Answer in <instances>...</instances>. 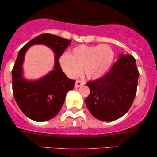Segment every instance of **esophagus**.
Wrapping results in <instances>:
<instances>
[{"label": "esophagus", "instance_id": "34e87169", "mask_svg": "<svg viewBox=\"0 0 157 157\" xmlns=\"http://www.w3.org/2000/svg\"><path fill=\"white\" fill-rule=\"evenodd\" d=\"M86 83V82H84V81L82 80H77L76 81V82H75V88H79L80 87V86H83V85Z\"/></svg>", "mask_w": 157, "mask_h": 157}]
</instances>
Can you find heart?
Instances as JSON below:
<instances>
[{"instance_id":"1","label":"heart","mask_w":157,"mask_h":157,"mask_svg":"<svg viewBox=\"0 0 157 157\" xmlns=\"http://www.w3.org/2000/svg\"><path fill=\"white\" fill-rule=\"evenodd\" d=\"M114 58V52L108 44L75 47L68 54L60 57V63L68 76L77 77L82 72L88 78L97 79L109 71Z\"/></svg>"}]
</instances>
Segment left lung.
Returning a JSON list of instances; mask_svg holds the SVG:
<instances>
[{"label":"left lung","instance_id":"8db88e82","mask_svg":"<svg viewBox=\"0 0 157 157\" xmlns=\"http://www.w3.org/2000/svg\"><path fill=\"white\" fill-rule=\"evenodd\" d=\"M139 75L134 57L121 54L105 75L86 83L90 94L85 102L90 113L102 121L122 117L134 100Z\"/></svg>","mask_w":157,"mask_h":157}]
</instances>
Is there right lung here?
Listing matches in <instances>:
<instances>
[{"instance_id":"right-lung-1","label":"right lung","mask_w":157,"mask_h":157,"mask_svg":"<svg viewBox=\"0 0 157 157\" xmlns=\"http://www.w3.org/2000/svg\"><path fill=\"white\" fill-rule=\"evenodd\" d=\"M71 40L52 34H42L35 37L20 50L12 68V91L20 109L34 121H47L55 117L63 105L66 94L75 87L71 80L62 71L59 59ZM35 44H44L56 53L55 69L43 78L27 81L22 78V64L26 50Z\"/></svg>"}]
</instances>
